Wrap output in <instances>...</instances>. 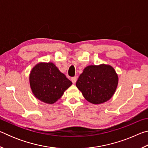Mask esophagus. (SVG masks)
Segmentation results:
<instances>
[{
    "label": "esophagus",
    "instance_id": "obj_1",
    "mask_svg": "<svg viewBox=\"0 0 148 148\" xmlns=\"http://www.w3.org/2000/svg\"><path fill=\"white\" fill-rule=\"evenodd\" d=\"M71 81L72 82V83L75 84L77 81V77L76 76H74V77H72L71 78Z\"/></svg>",
    "mask_w": 148,
    "mask_h": 148
}]
</instances>
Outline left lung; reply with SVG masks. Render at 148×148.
I'll return each instance as SVG.
<instances>
[{
  "instance_id": "8db88e82",
  "label": "left lung",
  "mask_w": 148,
  "mask_h": 148,
  "mask_svg": "<svg viewBox=\"0 0 148 148\" xmlns=\"http://www.w3.org/2000/svg\"><path fill=\"white\" fill-rule=\"evenodd\" d=\"M118 84L116 71L110 65H91L80 74L76 86L87 101L95 104L103 103L114 94Z\"/></svg>"
}]
</instances>
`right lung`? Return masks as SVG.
<instances>
[{"label": "right lung", "instance_id": "1", "mask_svg": "<svg viewBox=\"0 0 148 148\" xmlns=\"http://www.w3.org/2000/svg\"><path fill=\"white\" fill-rule=\"evenodd\" d=\"M29 80L34 96L47 104L56 102L72 85L52 62L36 64L32 69Z\"/></svg>", "mask_w": 148, "mask_h": 148}]
</instances>
